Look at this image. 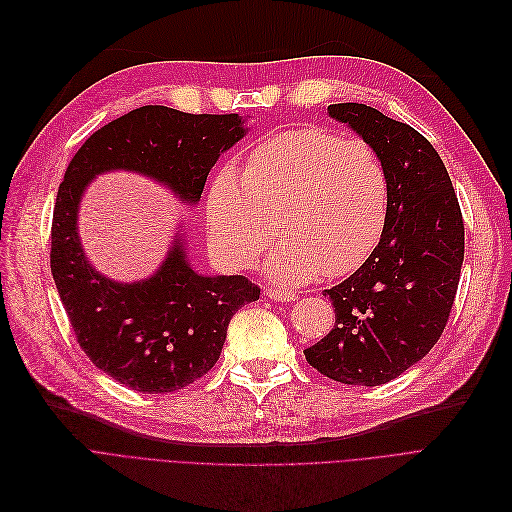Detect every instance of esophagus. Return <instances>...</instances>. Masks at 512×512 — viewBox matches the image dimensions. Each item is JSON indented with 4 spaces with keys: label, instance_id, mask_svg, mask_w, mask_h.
<instances>
[{
    "label": "esophagus",
    "instance_id": "esophagus-1",
    "mask_svg": "<svg viewBox=\"0 0 512 512\" xmlns=\"http://www.w3.org/2000/svg\"><path fill=\"white\" fill-rule=\"evenodd\" d=\"M266 296H269L271 300H277V302H294L298 298L294 291H285V289H279V287L266 289Z\"/></svg>",
    "mask_w": 512,
    "mask_h": 512
}]
</instances>
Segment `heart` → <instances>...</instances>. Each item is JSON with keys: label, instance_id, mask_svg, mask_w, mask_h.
<instances>
[{"label": "heart", "instance_id": "b5f03b06", "mask_svg": "<svg viewBox=\"0 0 512 512\" xmlns=\"http://www.w3.org/2000/svg\"><path fill=\"white\" fill-rule=\"evenodd\" d=\"M389 198L385 164L369 141L300 127L258 143L243 175L218 170L206 200L208 235L235 269L254 264L279 235L266 260L275 281L306 283L321 271L339 277L379 246Z\"/></svg>", "mask_w": 512, "mask_h": 512}]
</instances>
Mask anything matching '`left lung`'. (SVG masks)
<instances>
[{"mask_svg": "<svg viewBox=\"0 0 512 512\" xmlns=\"http://www.w3.org/2000/svg\"><path fill=\"white\" fill-rule=\"evenodd\" d=\"M327 110L377 150L392 198L375 252L323 291L335 325L304 354L333 381L373 387L402 375L442 337L465 258V223L448 170L419 131L364 104Z\"/></svg>", "mask_w": 512, "mask_h": 512, "instance_id": "obj_1", "label": "left lung"}]
</instances>
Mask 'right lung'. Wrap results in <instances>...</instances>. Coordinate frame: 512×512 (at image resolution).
Here are the masks:
<instances>
[{
    "mask_svg": "<svg viewBox=\"0 0 512 512\" xmlns=\"http://www.w3.org/2000/svg\"><path fill=\"white\" fill-rule=\"evenodd\" d=\"M243 133L237 114L143 106L97 129L66 168L52 221V275L83 352L135 392H177L204 377L221 356L231 316L258 300L260 287L241 275H198L181 239L154 277L106 279L87 262L79 241L83 191L95 175L125 168L196 204L210 168Z\"/></svg>",
    "mask_w": 512,
    "mask_h": 512,
    "instance_id": "add662e5",
    "label": "right lung"
}]
</instances>
